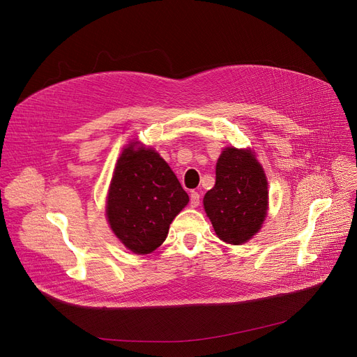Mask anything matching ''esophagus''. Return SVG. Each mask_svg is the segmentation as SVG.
Returning a JSON list of instances; mask_svg holds the SVG:
<instances>
[{
    "instance_id": "34e87169",
    "label": "esophagus",
    "mask_w": 357,
    "mask_h": 357,
    "mask_svg": "<svg viewBox=\"0 0 357 357\" xmlns=\"http://www.w3.org/2000/svg\"><path fill=\"white\" fill-rule=\"evenodd\" d=\"M189 199H191V206H198L199 201H201V195L198 192L192 191L191 195H189Z\"/></svg>"
}]
</instances>
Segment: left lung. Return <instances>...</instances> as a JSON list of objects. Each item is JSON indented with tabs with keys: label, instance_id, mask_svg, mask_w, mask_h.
<instances>
[{
	"label": "left lung",
	"instance_id": "1",
	"mask_svg": "<svg viewBox=\"0 0 357 357\" xmlns=\"http://www.w3.org/2000/svg\"><path fill=\"white\" fill-rule=\"evenodd\" d=\"M217 181L204 208L220 238L238 245L258 232L267 213V179L251 151L227 148L217 162Z\"/></svg>",
	"mask_w": 357,
	"mask_h": 357
}]
</instances>
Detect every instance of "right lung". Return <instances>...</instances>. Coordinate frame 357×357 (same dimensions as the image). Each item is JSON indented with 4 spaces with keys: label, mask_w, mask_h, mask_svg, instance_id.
Instances as JSON below:
<instances>
[{
    "label": "right lung",
    "mask_w": 357,
    "mask_h": 357,
    "mask_svg": "<svg viewBox=\"0 0 357 357\" xmlns=\"http://www.w3.org/2000/svg\"><path fill=\"white\" fill-rule=\"evenodd\" d=\"M188 201L168 163L152 149L130 145L117 160L106 212L119 240L136 254H149Z\"/></svg>",
    "instance_id": "add662e5"
}]
</instances>
